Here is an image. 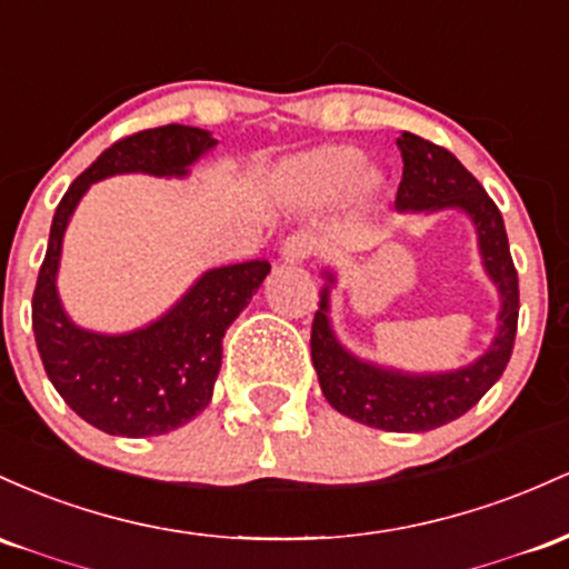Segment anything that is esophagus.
Here are the masks:
<instances>
[{"instance_id": "esophagus-1", "label": "esophagus", "mask_w": 569, "mask_h": 569, "mask_svg": "<svg viewBox=\"0 0 569 569\" xmlns=\"http://www.w3.org/2000/svg\"><path fill=\"white\" fill-rule=\"evenodd\" d=\"M311 252H315V239H311L309 233H301V231L287 236V239L282 241V250H279L284 263H303Z\"/></svg>"}]
</instances>
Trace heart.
Returning a JSON list of instances; mask_svg holds the SVG:
<instances>
[{
    "label": "heart",
    "instance_id": "b5f03b06",
    "mask_svg": "<svg viewBox=\"0 0 569 569\" xmlns=\"http://www.w3.org/2000/svg\"><path fill=\"white\" fill-rule=\"evenodd\" d=\"M282 180L287 193L306 207H328L347 199L366 201L379 190V174L366 169V158L357 147L328 144L301 152L284 163Z\"/></svg>",
    "mask_w": 569,
    "mask_h": 569
}]
</instances>
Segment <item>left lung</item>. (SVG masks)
<instances>
[{"label":"left lung","mask_w":569,"mask_h":569,"mask_svg":"<svg viewBox=\"0 0 569 569\" xmlns=\"http://www.w3.org/2000/svg\"><path fill=\"white\" fill-rule=\"evenodd\" d=\"M398 150L403 156V180L395 199L398 212L432 214L457 209L473 222L481 266L500 296L497 333L487 352L455 370L411 373L362 360L338 341L330 325L336 273L328 268L311 325V362L322 395L338 413L376 430L427 432L468 413L506 370L519 322V277L510 260L500 209L476 177L449 150L417 133H400Z\"/></svg>","instance_id":"1"}]
</instances>
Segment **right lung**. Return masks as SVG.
<instances>
[{"label":"right lung","instance_id":"right-lung-1","mask_svg":"<svg viewBox=\"0 0 569 569\" xmlns=\"http://www.w3.org/2000/svg\"><path fill=\"white\" fill-rule=\"evenodd\" d=\"M217 139L193 126L169 123L107 147L69 184L50 226L34 298L31 328L44 373L88 425L123 438H150L177 430L209 406L222 366V338L271 271L268 260L203 271L190 290L144 328L96 333L74 325L59 298L63 233L93 182L114 174L182 177L214 150Z\"/></svg>","mask_w":569,"mask_h":569}]
</instances>
